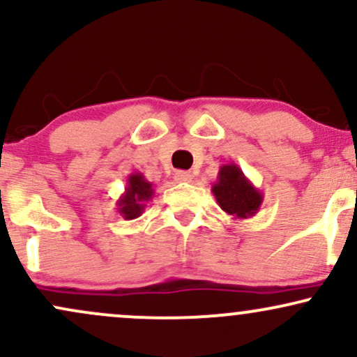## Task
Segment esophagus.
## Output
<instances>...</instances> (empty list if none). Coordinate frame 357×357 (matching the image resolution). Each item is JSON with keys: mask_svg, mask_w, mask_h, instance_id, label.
<instances>
[{"mask_svg": "<svg viewBox=\"0 0 357 357\" xmlns=\"http://www.w3.org/2000/svg\"><path fill=\"white\" fill-rule=\"evenodd\" d=\"M174 179L178 183H191L192 174L190 173V171H176Z\"/></svg>", "mask_w": 357, "mask_h": 357, "instance_id": "esophagus-1", "label": "esophagus"}]
</instances>
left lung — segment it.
Instances as JSON below:
<instances>
[{"instance_id":"1","label":"left lung","mask_w":357,"mask_h":357,"mask_svg":"<svg viewBox=\"0 0 357 357\" xmlns=\"http://www.w3.org/2000/svg\"><path fill=\"white\" fill-rule=\"evenodd\" d=\"M211 191L221 210L233 216V220L252 218L264 203V192L253 186L235 162L220 167Z\"/></svg>"}]
</instances>
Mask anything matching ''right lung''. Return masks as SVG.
<instances>
[{"instance_id":"right-lung-1","label":"right lung","mask_w":357,"mask_h":357,"mask_svg":"<svg viewBox=\"0 0 357 357\" xmlns=\"http://www.w3.org/2000/svg\"><path fill=\"white\" fill-rule=\"evenodd\" d=\"M154 198L153 183L144 178V174H129L126 183V191L117 199V211L124 220H136L144 213L147 203Z\"/></svg>"}]
</instances>
